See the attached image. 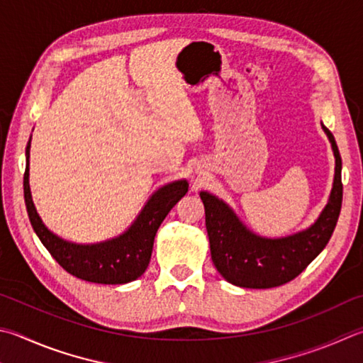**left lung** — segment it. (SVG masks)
Listing matches in <instances>:
<instances>
[{
  "mask_svg": "<svg viewBox=\"0 0 363 363\" xmlns=\"http://www.w3.org/2000/svg\"><path fill=\"white\" fill-rule=\"evenodd\" d=\"M335 155L333 187L325 208L311 227L282 238L259 236L242 223L227 203L209 192H200L206 214L211 259L230 284L246 289H272L296 278L322 249L337 227L341 201V155L324 123Z\"/></svg>",
  "mask_w": 363,
  "mask_h": 363,
  "instance_id": "obj_1",
  "label": "left lung"
}]
</instances>
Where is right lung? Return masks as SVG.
Wrapping results in <instances>:
<instances>
[{
	"instance_id": "right-lung-1",
	"label": "right lung",
	"mask_w": 363,
	"mask_h": 363,
	"mask_svg": "<svg viewBox=\"0 0 363 363\" xmlns=\"http://www.w3.org/2000/svg\"><path fill=\"white\" fill-rule=\"evenodd\" d=\"M30 143L26 144L23 195L30 222L38 238L60 267L79 279L96 284H127L140 278L149 265L154 238L164 217L189 190L186 179L160 187L144 204L127 232L95 245H76L60 238L44 225L35 208L30 190Z\"/></svg>"
}]
</instances>
